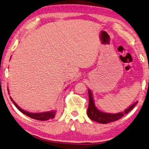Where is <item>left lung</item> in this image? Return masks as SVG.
Instances as JSON below:
<instances>
[{
	"instance_id": "8db88e82",
	"label": "left lung",
	"mask_w": 149,
	"mask_h": 149,
	"mask_svg": "<svg viewBox=\"0 0 149 149\" xmlns=\"http://www.w3.org/2000/svg\"><path fill=\"white\" fill-rule=\"evenodd\" d=\"M88 95H89V105H88V109L87 111V114L88 117L90 118L92 120L96 121L98 123L101 124H107L109 123H112V122L116 121L121 118L122 117L124 116V114H128V112L131 110L136 105L138 102L134 103L128 107L124 112H120L118 114H109V113H105L102 112L101 111H99L96 108L94 105V100L92 97V94L91 91L88 90Z\"/></svg>"
}]
</instances>
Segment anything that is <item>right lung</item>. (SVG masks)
<instances>
[{
  "instance_id": "obj_1",
  "label": "right lung",
  "mask_w": 149,
  "mask_h": 149,
  "mask_svg": "<svg viewBox=\"0 0 149 149\" xmlns=\"http://www.w3.org/2000/svg\"><path fill=\"white\" fill-rule=\"evenodd\" d=\"M10 100H12L13 103L15 104V106H16L17 109L19 110L20 112H21L23 114H25L26 116L31 118L37 120H41V121L48 120L49 119L54 118L55 114L54 111H51V112H42V113H30L29 112H26L25 110H23V109H21V108L19 107V106H17V104L13 100V99L11 98V97H10Z\"/></svg>"
}]
</instances>
